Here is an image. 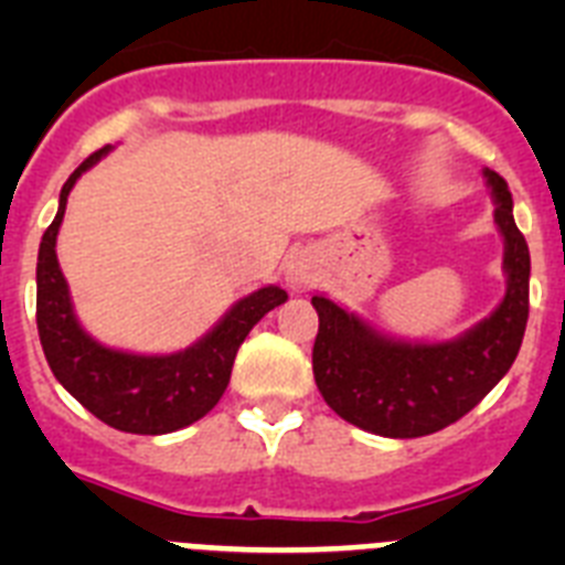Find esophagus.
<instances>
[{
  "label": "esophagus",
  "mask_w": 565,
  "mask_h": 565,
  "mask_svg": "<svg viewBox=\"0 0 565 565\" xmlns=\"http://www.w3.org/2000/svg\"><path fill=\"white\" fill-rule=\"evenodd\" d=\"M286 282L294 288V291H302L313 282V268H311V259L306 254H294L288 257L286 263Z\"/></svg>",
  "instance_id": "esophagus-1"
}]
</instances>
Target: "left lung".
Returning <instances> with one entry per match:
<instances>
[{
  "mask_svg": "<svg viewBox=\"0 0 565 565\" xmlns=\"http://www.w3.org/2000/svg\"><path fill=\"white\" fill-rule=\"evenodd\" d=\"M503 237L507 294L501 306L450 342H404L367 326L326 294L313 379L337 416L384 438H418L450 427L487 396L515 362L529 319V246L512 217L507 181L483 169Z\"/></svg>",
  "mask_w": 565,
  "mask_h": 565,
  "instance_id": "8db88e82",
  "label": "left lung"
}]
</instances>
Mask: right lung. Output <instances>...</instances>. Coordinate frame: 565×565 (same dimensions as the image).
<instances>
[{"label": "right lung", "mask_w": 565, "mask_h": 565, "mask_svg": "<svg viewBox=\"0 0 565 565\" xmlns=\"http://www.w3.org/2000/svg\"><path fill=\"white\" fill-rule=\"evenodd\" d=\"M113 147L93 152L58 194L56 221L50 223L39 246L36 263V326L50 371L70 396L96 418L121 433L163 436L206 416L226 393L237 348L259 319L282 306L288 294L279 286L257 288L237 299L217 326L186 351L129 353L107 348L89 337L78 322L67 279L58 268L56 237L67 209L70 189L96 167Z\"/></svg>", "instance_id": "add662e5"}]
</instances>
